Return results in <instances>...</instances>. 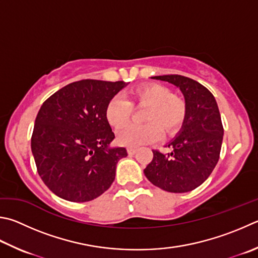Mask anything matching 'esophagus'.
<instances>
[{"label":"esophagus","mask_w":258,"mask_h":258,"mask_svg":"<svg viewBox=\"0 0 258 258\" xmlns=\"http://www.w3.org/2000/svg\"><path fill=\"white\" fill-rule=\"evenodd\" d=\"M137 151H138V150L134 149V148H128L127 149V152H128V154H131V156H133V154L137 153Z\"/></svg>","instance_id":"esophagus-1"}]
</instances>
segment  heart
Wrapping results in <instances>:
<instances>
[{"label": "heart", "mask_w": 258, "mask_h": 258, "mask_svg": "<svg viewBox=\"0 0 258 258\" xmlns=\"http://www.w3.org/2000/svg\"><path fill=\"white\" fill-rule=\"evenodd\" d=\"M132 101L147 105L143 125L130 124L117 133V141L128 148H139L157 142L161 139L162 131L167 134L174 133L185 118L186 106L179 97L172 96L171 91L161 84H145L132 92ZM132 105L123 96L111 98L106 108V117L111 126L119 128L127 123Z\"/></svg>", "instance_id": "b5f03b06"}]
</instances>
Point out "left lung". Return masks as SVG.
Masks as SVG:
<instances>
[{
  "mask_svg": "<svg viewBox=\"0 0 258 258\" xmlns=\"http://www.w3.org/2000/svg\"><path fill=\"white\" fill-rule=\"evenodd\" d=\"M179 89L186 114L176 137L168 143L171 152L153 151L144 175L154 186L170 193H187L202 185L217 166L223 127L218 104L207 88L182 76H158Z\"/></svg>",
  "mask_w": 258,
  "mask_h": 258,
  "instance_id": "obj_1",
  "label": "left lung"
}]
</instances>
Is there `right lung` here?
<instances>
[{
  "label": "right lung",
  "instance_id": "add662e5",
  "mask_svg": "<svg viewBox=\"0 0 258 258\" xmlns=\"http://www.w3.org/2000/svg\"><path fill=\"white\" fill-rule=\"evenodd\" d=\"M126 86L124 81H77L41 105L31 151L40 178L58 198L88 202L113 184L117 162L127 151L110 145L115 134L106 108Z\"/></svg>",
  "mask_w": 258,
  "mask_h": 258
}]
</instances>
